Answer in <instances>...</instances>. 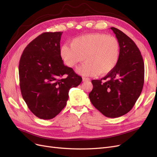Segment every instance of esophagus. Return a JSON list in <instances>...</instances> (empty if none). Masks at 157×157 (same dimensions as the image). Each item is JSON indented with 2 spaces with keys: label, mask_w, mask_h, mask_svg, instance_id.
I'll return each mask as SVG.
<instances>
[{
  "label": "esophagus",
  "mask_w": 157,
  "mask_h": 157,
  "mask_svg": "<svg viewBox=\"0 0 157 157\" xmlns=\"http://www.w3.org/2000/svg\"><path fill=\"white\" fill-rule=\"evenodd\" d=\"M90 79L89 78H86V77H83L82 78V81L85 82V81H89Z\"/></svg>",
  "instance_id": "obj_1"
}]
</instances>
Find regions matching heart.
Here are the masks:
<instances>
[{"mask_svg": "<svg viewBox=\"0 0 157 157\" xmlns=\"http://www.w3.org/2000/svg\"><path fill=\"white\" fill-rule=\"evenodd\" d=\"M71 45L61 48V57L69 67H75L84 59L77 69L82 76L104 75L115 67L120 56V46L115 37L103 33H92L75 38Z\"/></svg>", "mask_w": 157, "mask_h": 157, "instance_id": "1", "label": "heart"}]
</instances>
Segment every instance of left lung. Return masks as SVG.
Instances as JSON below:
<instances>
[{
  "label": "left lung",
  "instance_id": "left-lung-1",
  "mask_svg": "<svg viewBox=\"0 0 157 157\" xmlns=\"http://www.w3.org/2000/svg\"><path fill=\"white\" fill-rule=\"evenodd\" d=\"M111 29L119 43V59L115 67L105 77L92 80L93 89L89 98L103 115L117 118L129 112L140 97L144 83L145 68L135 42L117 28L111 27Z\"/></svg>",
  "mask_w": 157,
  "mask_h": 157
}]
</instances>
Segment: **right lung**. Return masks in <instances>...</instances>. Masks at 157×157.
Segmentation results:
<instances>
[{"instance_id":"add662e5","label":"right lung","mask_w":157,"mask_h":157,"mask_svg":"<svg viewBox=\"0 0 157 157\" xmlns=\"http://www.w3.org/2000/svg\"><path fill=\"white\" fill-rule=\"evenodd\" d=\"M62 33L46 32L38 36L25 47L20 60L22 97L30 111L41 119L58 115L66 105L70 88L82 80L63 64L60 54Z\"/></svg>"}]
</instances>
